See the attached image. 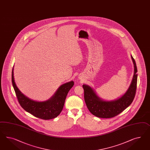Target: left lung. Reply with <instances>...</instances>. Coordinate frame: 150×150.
<instances>
[{
  "mask_svg": "<svg viewBox=\"0 0 150 150\" xmlns=\"http://www.w3.org/2000/svg\"><path fill=\"white\" fill-rule=\"evenodd\" d=\"M131 58L134 68L133 77L128 89L121 97L113 100H104L98 96L91 87L87 85L82 86L86 104L93 115L103 118L113 117L121 113L133 101L137 90L138 70L135 61L132 55Z\"/></svg>",
  "mask_w": 150,
  "mask_h": 150,
  "instance_id": "1",
  "label": "left lung"
}]
</instances>
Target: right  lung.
I'll list each match as a JSON object with an SVG mask.
<instances>
[{"label": "right lung", "instance_id": "add662e5", "mask_svg": "<svg viewBox=\"0 0 150 150\" xmlns=\"http://www.w3.org/2000/svg\"><path fill=\"white\" fill-rule=\"evenodd\" d=\"M12 83L21 107L34 116L45 120L56 117L60 114L64 105L67 96L74 85L73 81L65 83L57 89L52 97L48 100L37 101L25 96L17 87L14 80L13 67L12 70Z\"/></svg>", "mask_w": 150, "mask_h": 150}]
</instances>
